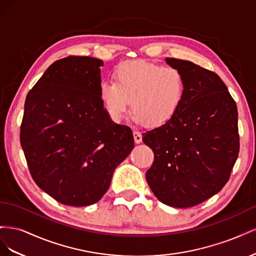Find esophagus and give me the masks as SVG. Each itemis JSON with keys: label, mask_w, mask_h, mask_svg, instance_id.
Here are the masks:
<instances>
[{"label": "esophagus", "mask_w": 256, "mask_h": 256, "mask_svg": "<svg viewBox=\"0 0 256 256\" xmlns=\"http://www.w3.org/2000/svg\"><path fill=\"white\" fill-rule=\"evenodd\" d=\"M134 138L136 144H140L142 142V134L140 132H138V131H134Z\"/></svg>", "instance_id": "1"}]
</instances>
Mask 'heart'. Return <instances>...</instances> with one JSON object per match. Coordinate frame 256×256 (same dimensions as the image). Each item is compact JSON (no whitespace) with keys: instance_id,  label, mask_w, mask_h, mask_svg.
Wrapping results in <instances>:
<instances>
[{"instance_id":"1","label":"heart","mask_w":256,"mask_h":256,"mask_svg":"<svg viewBox=\"0 0 256 256\" xmlns=\"http://www.w3.org/2000/svg\"><path fill=\"white\" fill-rule=\"evenodd\" d=\"M113 82H102L99 99L113 122H120L130 109L138 125L161 127L171 122L180 110L186 82L174 67L127 60L115 67Z\"/></svg>"}]
</instances>
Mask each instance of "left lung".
I'll list each match as a JSON object with an SVG mask.
<instances>
[{
  "instance_id": "obj_1",
  "label": "left lung",
  "mask_w": 256,
  "mask_h": 256,
  "mask_svg": "<svg viewBox=\"0 0 256 256\" xmlns=\"http://www.w3.org/2000/svg\"><path fill=\"white\" fill-rule=\"evenodd\" d=\"M186 82L175 118L143 134L154 152L146 180L164 204L196 206L228 182L239 152L238 112L220 76L189 60L166 58Z\"/></svg>"
}]
</instances>
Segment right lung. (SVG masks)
Instances as JSON below:
<instances>
[{
    "instance_id": "add662e5",
    "label": "right lung",
    "mask_w": 256,
    "mask_h": 256,
    "mask_svg": "<svg viewBox=\"0 0 256 256\" xmlns=\"http://www.w3.org/2000/svg\"><path fill=\"white\" fill-rule=\"evenodd\" d=\"M102 66L90 56L58 60L26 99L20 143L28 170L64 205L98 202L134 147L131 129L113 122L100 102Z\"/></svg>"
}]
</instances>
